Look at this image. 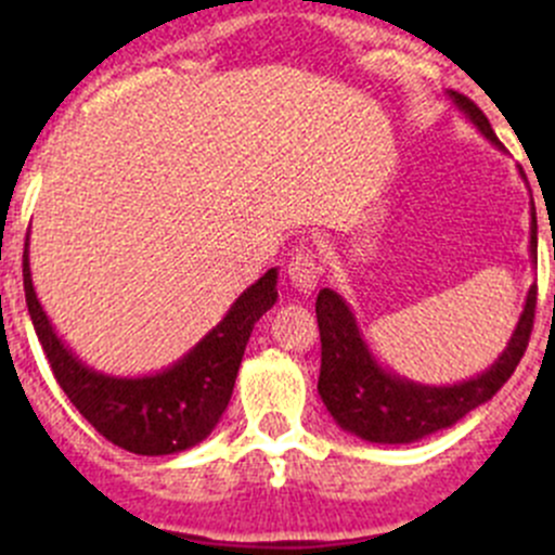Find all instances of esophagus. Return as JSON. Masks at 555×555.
I'll use <instances>...</instances> for the list:
<instances>
[{
  "mask_svg": "<svg viewBox=\"0 0 555 555\" xmlns=\"http://www.w3.org/2000/svg\"><path fill=\"white\" fill-rule=\"evenodd\" d=\"M319 273H322V266H319L313 249H309V246L295 249L293 260H289V268H287V276H289V284H293L300 295L313 293V287H317L319 282Z\"/></svg>",
  "mask_w": 555,
  "mask_h": 555,
  "instance_id": "34e87169",
  "label": "esophagus"
}]
</instances>
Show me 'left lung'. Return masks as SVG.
<instances>
[{"label": "left lung", "instance_id": "left-lung-1", "mask_svg": "<svg viewBox=\"0 0 555 555\" xmlns=\"http://www.w3.org/2000/svg\"><path fill=\"white\" fill-rule=\"evenodd\" d=\"M449 102L459 115L475 128L483 139H489L496 150H505L489 120L467 96L456 91H446ZM524 177V171H520ZM526 182V177H524ZM531 195V193H529ZM529 222V257L537 262V211L534 201ZM537 284L526 293L524 311H520L516 330L502 349V354L478 376L456 384H422L400 376L386 367L367 344L354 311L346 304L344 295L324 287L317 295V322L322 335V371H319V397L330 416L335 418L344 433L367 443L400 446L416 443L427 435L449 429L459 418L467 416L478 405L489 402L496 391L513 376L516 365L529 344L531 322H534Z\"/></svg>", "mask_w": 555, "mask_h": 555}]
</instances>
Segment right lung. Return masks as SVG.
<instances>
[{"label": "right lung", "mask_w": 555, "mask_h": 555, "mask_svg": "<svg viewBox=\"0 0 555 555\" xmlns=\"http://www.w3.org/2000/svg\"><path fill=\"white\" fill-rule=\"evenodd\" d=\"M276 279L279 268H268L193 349L164 371L112 376L86 365L55 333L31 282L29 236L24 249L26 306L55 382L99 435L139 456L188 451L215 433L231 402L251 327L276 304Z\"/></svg>", "instance_id": "obj_1"}]
</instances>
